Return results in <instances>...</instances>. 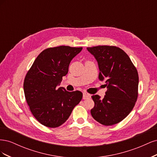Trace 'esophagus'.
Masks as SVG:
<instances>
[{
    "instance_id": "obj_1",
    "label": "esophagus",
    "mask_w": 157,
    "mask_h": 157,
    "mask_svg": "<svg viewBox=\"0 0 157 157\" xmlns=\"http://www.w3.org/2000/svg\"><path fill=\"white\" fill-rule=\"evenodd\" d=\"M91 98V95L90 94L87 93V92H84L83 93V99H89Z\"/></svg>"
}]
</instances>
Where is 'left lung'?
I'll return each mask as SVG.
<instances>
[{
	"label": "left lung",
	"instance_id": "1",
	"mask_svg": "<svg viewBox=\"0 0 157 157\" xmlns=\"http://www.w3.org/2000/svg\"><path fill=\"white\" fill-rule=\"evenodd\" d=\"M99 69V78L105 80L107 90L103 99L92 96L94 107L91 115L105 126L121 122L129 115L138 97L139 76L136 67L126 52L115 46L88 47Z\"/></svg>",
	"mask_w": 157,
	"mask_h": 157
}]
</instances>
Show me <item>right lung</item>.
<instances>
[{"label":"right lung","instance_id":"add662e5","mask_svg":"<svg viewBox=\"0 0 157 157\" xmlns=\"http://www.w3.org/2000/svg\"><path fill=\"white\" fill-rule=\"evenodd\" d=\"M82 49L69 46L46 48L27 71L23 82L25 99L41 124L49 128L63 124L81 101L80 91L70 92L57 86L67 74L71 61Z\"/></svg>","mask_w":157,"mask_h":157}]
</instances>
